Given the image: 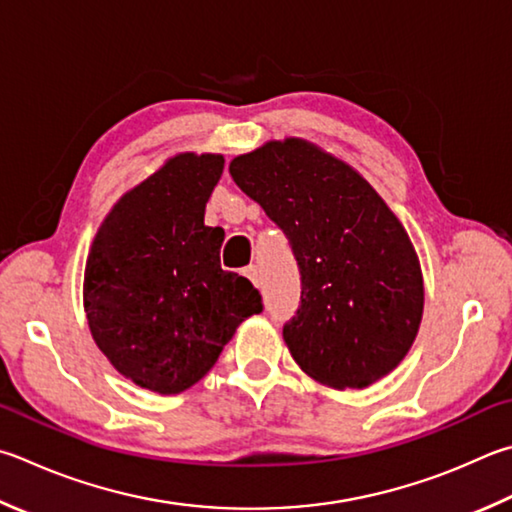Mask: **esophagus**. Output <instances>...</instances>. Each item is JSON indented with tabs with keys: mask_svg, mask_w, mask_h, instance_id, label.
<instances>
[{
	"mask_svg": "<svg viewBox=\"0 0 512 512\" xmlns=\"http://www.w3.org/2000/svg\"><path fill=\"white\" fill-rule=\"evenodd\" d=\"M244 275H246L248 280L253 282V284H259V282H262V273H259V268H257V266H248V268H244Z\"/></svg>",
	"mask_w": 512,
	"mask_h": 512,
	"instance_id": "obj_1",
	"label": "esophagus"
}]
</instances>
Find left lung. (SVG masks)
Returning a JSON list of instances; mask_svg holds the SVG:
<instances>
[{
  "label": "left lung",
  "mask_w": 512,
  "mask_h": 512,
  "mask_svg": "<svg viewBox=\"0 0 512 512\" xmlns=\"http://www.w3.org/2000/svg\"><path fill=\"white\" fill-rule=\"evenodd\" d=\"M230 176L291 244L300 306L284 342L304 374L362 389L410 351L423 318V275L401 221L345 161L302 138L271 141Z\"/></svg>",
  "instance_id": "left-lung-1"
}]
</instances>
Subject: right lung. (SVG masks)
I'll return each instance as SVG.
<instances>
[{
  "label": "right lung",
  "instance_id": "1",
  "mask_svg": "<svg viewBox=\"0 0 512 512\" xmlns=\"http://www.w3.org/2000/svg\"><path fill=\"white\" fill-rule=\"evenodd\" d=\"M221 154H176L118 199L85 268L98 349L125 378L179 394L208 374L241 322L264 309L246 277L224 271V230L203 224Z\"/></svg>",
  "mask_w": 512,
  "mask_h": 512
}]
</instances>
